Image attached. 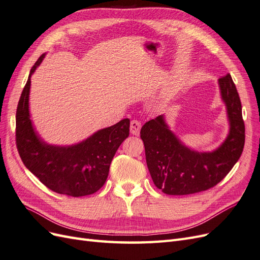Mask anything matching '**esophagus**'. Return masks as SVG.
<instances>
[{"label": "esophagus", "instance_id": "34e87169", "mask_svg": "<svg viewBox=\"0 0 260 260\" xmlns=\"http://www.w3.org/2000/svg\"><path fill=\"white\" fill-rule=\"evenodd\" d=\"M141 130V122L139 120H132L130 122V132L133 136H139Z\"/></svg>", "mask_w": 260, "mask_h": 260}]
</instances>
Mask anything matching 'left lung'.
Wrapping results in <instances>:
<instances>
[{
  "mask_svg": "<svg viewBox=\"0 0 260 260\" xmlns=\"http://www.w3.org/2000/svg\"><path fill=\"white\" fill-rule=\"evenodd\" d=\"M218 83L230 131L215 151L202 153L185 146L170 131L162 115L145 122L141 129L149 174L165 194L187 195L208 190L229 174L242 155L245 125L238 90L230 74L219 78Z\"/></svg>",
  "mask_w": 260,
  "mask_h": 260,
  "instance_id": "obj_1",
  "label": "left lung"
}]
</instances>
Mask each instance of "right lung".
Segmentation results:
<instances>
[{"label":"right lung","mask_w":260,"mask_h":260,"mask_svg":"<svg viewBox=\"0 0 260 260\" xmlns=\"http://www.w3.org/2000/svg\"><path fill=\"white\" fill-rule=\"evenodd\" d=\"M42 54L30 70L16 112V145L23 165L58 194L74 198L95 193L104 185L118 147L129 137L128 118L99 130L82 142L70 146L45 143L36 132L29 114L31 75L41 64Z\"/></svg>","instance_id":"add662e5"}]
</instances>
